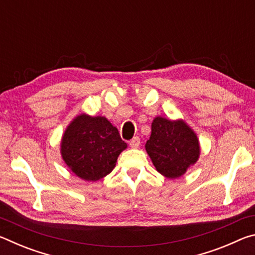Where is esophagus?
I'll return each mask as SVG.
<instances>
[{
	"label": "esophagus",
	"instance_id": "obj_1",
	"mask_svg": "<svg viewBox=\"0 0 255 255\" xmlns=\"http://www.w3.org/2000/svg\"><path fill=\"white\" fill-rule=\"evenodd\" d=\"M139 145H140V138L138 136L133 137L132 139L129 141V146H130L131 148H138L139 147Z\"/></svg>",
	"mask_w": 255,
	"mask_h": 255
}]
</instances>
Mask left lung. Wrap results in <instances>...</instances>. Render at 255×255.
I'll return each instance as SVG.
<instances>
[{"instance_id": "8db88e82", "label": "left lung", "mask_w": 255, "mask_h": 255, "mask_svg": "<svg viewBox=\"0 0 255 255\" xmlns=\"http://www.w3.org/2000/svg\"><path fill=\"white\" fill-rule=\"evenodd\" d=\"M154 166L170 179L179 178L199 157V141L187 124L156 117L145 145Z\"/></svg>"}]
</instances>
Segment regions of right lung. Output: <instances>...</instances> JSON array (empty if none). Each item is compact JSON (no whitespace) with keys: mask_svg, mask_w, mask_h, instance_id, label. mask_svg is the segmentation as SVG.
<instances>
[{"mask_svg":"<svg viewBox=\"0 0 255 255\" xmlns=\"http://www.w3.org/2000/svg\"><path fill=\"white\" fill-rule=\"evenodd\" d=\"M126 147L118 129L107 118L81 115L64 133L62 156L81 179L97 181L110 173Z\"/></svg>","mask_w":255,"mask_h":255,"instance_id":"right-lung-1","label":"right lung"}]
</instances>
